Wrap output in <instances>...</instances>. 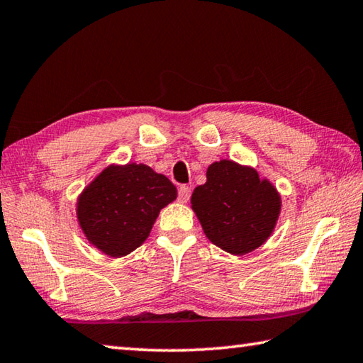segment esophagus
I'll list each match as a JSON object with an SVG mask.
<instances>
[{
  "instance_id": "obj_1",
  "label": "esophagus",
  "mask_w": 363,
  "mask_h": 363,
  "mask_svg": "<svg viewBox=\"0 0 363 363\" xmlns=\"http://www.w3.org/2000/svg\"><path fill=\"white\" fill-rule=\"evenodd\" d=\"M191 197V188L186 186V184H182L179 188V201L180 202H188Z\"/></svg>"
}]
</instances>
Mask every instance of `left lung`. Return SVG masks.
Segmentation results:
<instances>
[{
    "instance_id": "obj_1",
    "label": "left lung",
    "mask_w": 363,
    "mask_h": 363,
    "mask_svg": "<svg viewBox=\"0 0 363 363\" xmlns=\"http://www.w3.org/2000/svg\"><path fill=\"white\" fill-rule=\"evenodd\" d=\"M191 205L211 243L230 255H246L270 237L281 199L255 169L223 160L210 164L207 182L194 189Z\"/></svg>"
}]
</instances>
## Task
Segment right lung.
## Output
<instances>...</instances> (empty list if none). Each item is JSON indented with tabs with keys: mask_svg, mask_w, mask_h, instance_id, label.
Returning <instances> with one entry per match:
<instances>
[{
	"mask_svg": "<svg viewBox=\"0 0 363 363\" xmlns=\"http://www.w3.org/2000/svg\"><path fill=\"white\" fill-rule=\"evenodd\" d=\"M175 199V184L145 164L111 166L82 193L79 224L91 245L121 257L147 240L160 210Z\"/></svg>",
	"mask_w": 363,
	"mask_h": 363,
	"instance_id": "1",
	"label": "right lung"
}]
</instances>
